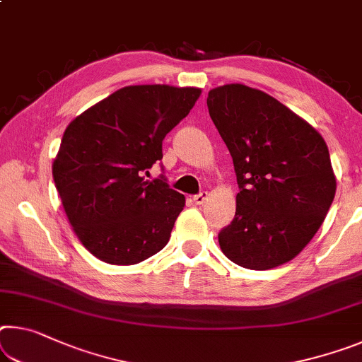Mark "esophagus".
Listing matches in <instances>:
<instances>
[{"mask_svg": "<svg viewBox=\"0 0 362 362\" xmlns=\"http://www.w3.org/2000/svg\"><path fill=\"white\" fill-rule=\"evenodd\" d=\"M208 197H209V193L208 192H202V193H198V194H194L193 197V202L197 203V204H203L206 199H208Z\"/></svg>", "mask_w": 362, "mask_h": 362, "instance_id": "1", "label": "esophagus"}]
</instances>
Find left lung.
I'll return each instance as SVG.
<instances>
[{
	"mask_svg": "<svg viewBox=\"0 0 362 362\" xmlns=\"http://www.w3.org/2000/svg\"><path fill=\"white\" fill-rule=\"evenodd\" d=\"M206 103L240 188L233 221L219 232L222 253L253 271L291 261L335 197L324 139L282 103L242 83L211 90Z\"/></svg>",
	"mask_w": 362,
	"mask_h": 362,
	"instance_id": "1",
	"label": "left lung"
}]
</instances>
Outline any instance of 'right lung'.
<instances>
[{
  "label": "right lung",
  "instance_id": "obj_1",
  "mask_svg": "<svg viewBox=\"0 0 362 362\" xmlns=\"http://www.w3.org/2000/svg\"><path fill=\"white\" fill-rule=\"evenodd\" d=\"M199 88L134 85L109 95L67 125L53 179L82 245L107 264L129 266L168 245L185 197L168 179L145 180L163 140L188 116Z\"/></svg>",
  "mask_w": 362,
  "mask_h": 362
}]
</instances>
